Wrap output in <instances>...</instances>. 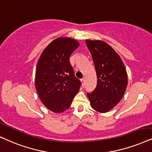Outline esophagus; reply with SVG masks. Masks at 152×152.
<instances>
[{
  "mask_svg": "<svg viewBox=\"0 0 152 152\" xmlns=\"http://www.w3.org/2000/svg\"><path fill=\"white\" fill-rule=\"evenodd\" d=\"M80 81H81V83H82V86H84V85H85V78H82L81 80H80Z\"/></svg>",
  "mask_w": 152,
  "mask_h": 152,
  "instance_id": "obj_1",
  "label": "esophagus"
}]
</instances>
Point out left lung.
Wrapping results in <instances>:
<instances>
[{"instance_id":"1","label":"left lung","mask_w":152,"mask_h":152,"mask_svg":"<svg viewBox=\"0 0 152 152\" xmlns=\"http://www.w3.org/2000/svg\"><path fill=\"white\" fill-rule=\"evenodd\" d=\"M94 61L97 86L88 96L92 108L104 113L112 110L124 96L128 76L122 59L111 46L102 40L86 39Z\"/></svg>"}]
</instances>
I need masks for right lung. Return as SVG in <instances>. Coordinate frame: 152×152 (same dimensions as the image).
Wrapping results in <instances>:
<instances>
[{
  "label": "right lung",
  "mask_w": 152,
  "mask_h": 152,
  "mask_svg": "<svg viewBox=\"0 0 152 152\" xmlns=\"http://www.w3.org/2000/svg\"><path fill=\"white\" fill-rule=\"evenodd\" d=\"M78 46L79 42L73 38H56L44 48L38 60L36 90L42 104L55 113L69 108L79 91L81 83L69 62L70 56Z\"/></svg>",
  "instance_id": "right-lung-1"
}]
</instances>
